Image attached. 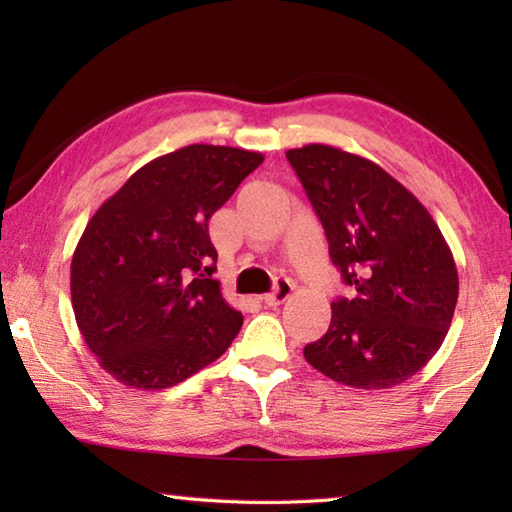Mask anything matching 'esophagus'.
I'll list each match as a JSON object with an SVG mask.
<instances>
[{
  "label": "esophagus",
  "instance_id": "1",
  "mask_svg": "<svg viewBox=\"0 0 512 512\" xmlns=\"http://www.w3.org/2000/svg\"><path fill=\"white\" fill-rule=\"evenodd\" d=\"M291 296H293V284L289 280H277L275 291L266 293L262 302L266 307H277V305H282V302H287Z\"/></svg>",
  "mask_w": 512,
  "mask_h": 512
}]
</instances>
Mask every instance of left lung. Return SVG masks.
Here are the masks:
<instances>
[{"instance_id": "obj_1", "label": "left lung", "mask_w": 512, "mask_h": 512, "mask_svg": "<svg viewBox=\"0 0 512 512\" xmlns=\"http://www.w3.org/2000/svg\"><path fill=\"white\" fill-rule=\"evenodd\" d=\"M287 158L352 289L332 302V323L305 345V359L352 388L402 384L427 366L452 325L458 273L443 232L372 160L329 144L291 149Z\"/></svg>"}]
</instances>
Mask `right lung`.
Wrapping results in <instances>:
<instances>
[{
    "instance_id": "right-lung-1",
    "label": "right lung",
    "mask_w": 512,
    "mask_h": 512,
    "mask_svg": "<svg viewBox=\"0 0 512 512\" xmlns=\"http://www.w3.org/2000/svg\"><path fill=\"white\" fill-rule=\"evenodd\" d=\"M262 162L232 146H183L137 169L85 225L69 282L76 325L124 386H176L230 348L244 316L212 280L207 221Z\"/></svg>"
}]
</instances>
